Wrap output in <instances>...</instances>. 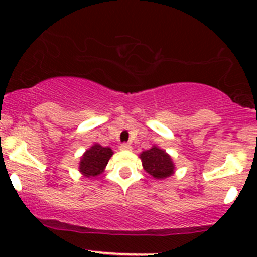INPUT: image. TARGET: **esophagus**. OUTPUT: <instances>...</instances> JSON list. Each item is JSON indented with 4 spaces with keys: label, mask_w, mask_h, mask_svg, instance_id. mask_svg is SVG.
<instances>
[{
    "label": "esophagus",
    "mask_w": 257,
    "mask_h": 257,
    "mask_svg": "<svg viewBox=\"0 0 257 257\" xmlns=\"http://www.w3.org/2000/svg\"><path fill=\"white\" fill-rule=\"evenodd\" d=\"M119 149L120 150H132V145L129 143H121L119 145Z\"/></svg>",
    "instance_id": "esophagus-1"
}]
</instances>
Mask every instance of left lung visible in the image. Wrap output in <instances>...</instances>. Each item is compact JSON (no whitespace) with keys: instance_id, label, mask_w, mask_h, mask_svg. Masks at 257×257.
Masks as SVG:
<instances>
[{"instance_id":"obj_1","label":"left lung","mask_w":257,"mask_h":257,"mask_svg":"<svg viewBox=\"0 0 257 257\" xmlns=\"http://www.w3.org/2000/svg\"><path fill=\"white\" fill-rule=\"evenodd\" d=\"M141 159L145 172L155 179H165L174 173L172 158L158 147H153L142 153Z\"/></svg>"}]
</instances>
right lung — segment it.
<instances>
[{"instance_id": "add662e5", "label": "right lung", "mask_w": 257, "mask_h": 257, "mask_svg": "<svg viewBox=\"0 0 257 257\" xmlns=\"http://www.w3.org/2000/svg\"><path fill=\"white\" fill-rule=\"evenodd\" d=\"M113 152L110 148H104L99 144H94L84 153L79 163V170L85 177H97L104 170L109 162Z\"/></svg>"}]
</instances>
